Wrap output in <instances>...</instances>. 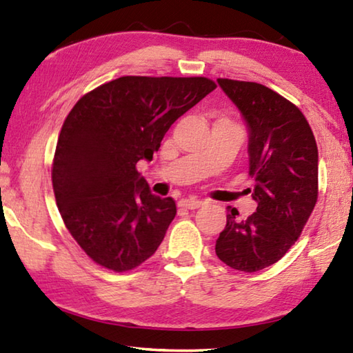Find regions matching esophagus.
<instances>
[{
  "instance_id": "34e87169",
  "label": "esophagus",
  "mask_w": 353,
  "mask_h": 353,
  "mask_svg": "<svg viewBox=\"0 0 353 353\" xmlns=\"http://www.w3.org/2000/svg\"><path fill=\"white\" fill-rule=\"evenodd\" d=\"M202 204H204V201L196 199V198L182 199L181 202H179V205H181L182 208H188V210H196V208H199Z\"/></svg>"
}]
</instances>
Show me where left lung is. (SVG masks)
Masks as SVG:
<instances>
[{"label": "left lung", "instance_id": "left-lung-1", "mask_svg": "<svg viewBox=\"0 0 353 353\" xmlns=\"http://www.w3.org/2000/svg\"><path fill=\"white\" fill-rule=\"evenodd\" d=\"M218 83L246 123L256 212L238 219L236 208H230L214 250L227 266L256 272L288 252L313 212L318 146L303 113L271 88L232 79Z\"/></svg>", "mask_w": 353, "mask_h": 353}]
</instances>
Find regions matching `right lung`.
Listing matches in <instances>:
<instances>
[{"mask_svg": "<svg viewBox=\"0 0 353 353\" xmlns=\"http://www.w3.org/2000/svg\"><path fill=\"white\" fill-rule=\"evenodd\" d=\"M216 88L207 77L123 76L76 105L59 135L52 188L70 234L107 270L148 260L176 216L137 171L151 162L171 124Z\"/></svg>", "mask_w": 353, "mask_h": 353, "instance_id": "obj_1", "label": "right lung"}]
</instances>
